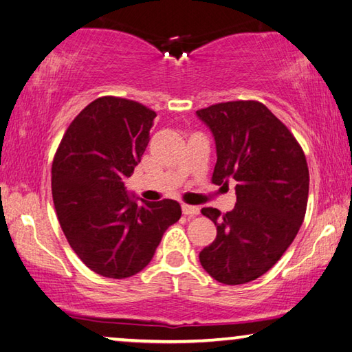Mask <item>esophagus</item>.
<instances>
[{
  "label": "esophagus",
  "mask_w": 352,
  "mask_h": 352,
  "mask_svg": "<svg viewBox=\"0 0 352 352\" xmlns=\"http://www.w3.org/2000/svg\"><path fill=\"white\" fill-rule=\"evenodd\" d=\"M182 211H183L184 216L194 217V216H199V214H200V208L194 206V205H182Z\"/></svg>",
  "instance_id": "esophagus-1"
}]
</instances>
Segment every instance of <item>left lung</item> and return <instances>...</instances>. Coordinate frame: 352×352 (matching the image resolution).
Wrapping results in <instances>:
<instances>
[{
  "label": "left lung",
  "instance_id": "left-lung-1",
  "mask_svg": "<svg viewBox=\"0 0 352 352\" xmlns=\"http://www.w3.org/2000/svg\"><path fill=\"white\" fill-rule=\"evenodd\" d=\"M216 141L211 182L236 184V205L222 214L201 208L217 226L199 254L216 281L245 284L264 275L294 242L305 220L309 169L290 130L258 100H231L197 110Z\"/></svg>",
  "mask_w": 352,
  "mask_h": 352
}]
</instances>
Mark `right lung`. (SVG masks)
<instances>
[{"label":"right lung","instance_id":"1","mask_svg":"<svg viewBox=\"0 0 352 352\" xmlns=\"http://www.w3.org/2000/svg\"><path fill=\"white\" fill-rule=\"evenodd\" d=\"M155 116L135 100L99 98L69 124L54 155L57 219L74 253L100 276L141 272L182 216L175 200L138 204L122 182L141 162Z\"/></svg>","mask_w":352,"mask_h":352}]
</instances>
